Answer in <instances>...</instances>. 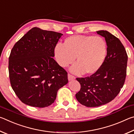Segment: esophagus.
I'll list each match as a JSON object with an SVG mask.
<instances>
[{"label":"esophagus","instance_id":"obj_1","mask_svg":"<svg viewBox=\"0 0 134 134\" xmlns=\"http://www.w3.org/2000/svg\"><path fill=\"white\" fill-rule=\"evenodd\" d=\"M76 79L75 77L73 76H72L71 74H68V79H69V81L74 80V79Z\"/></svg>","mask_w":134,"mask_h":134}]
</instances>
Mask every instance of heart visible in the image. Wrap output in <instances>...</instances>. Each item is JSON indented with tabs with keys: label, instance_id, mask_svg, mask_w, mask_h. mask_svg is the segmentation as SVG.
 I'll list each match as a JSON object with an SVG mask.
<instances>
[{
	"label": "heart",
	"instance_id": "1",
	"mask_svg": "<svg viewBox=\"0 0 134 134\" xmlns=\"http://www.w3.org/2000/svg\"><path fill=\"white\" fill-rule=\"evenodd\" d=\"M107 45L102 37L91 35H72L54 48V55L58 64L67 67L74 62L70 70L77 74H94L105 60Z\"/></svg>",
	"mask_w": 134,
	"mask_h": 134
}]
</instances>
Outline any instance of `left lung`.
I'll return each instance as SVG.
<instances>
[{
  "label": "left lung",
  "instance_id": "obj_1",
  "mask_svg": "<svg viewBox=\"0 0 134 134\" xmlns=\"http://www.w3.org/2000/svg\"><path fill=\"white\" fill-rule=\"evenodd\" d=\"M105 38L107 55L102 65L94 74L77 78L81 88L76 97L86 107H98L114 99L121 91L126 76L128 55L118 38L107 31H97Z\"/></svg>",
  "mask_w": 134,
  "mask_h": 134
}]
</instances>
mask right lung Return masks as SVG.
<instances>
[{"label": "right lung", "mask_w": 134, "mask_h": 134, "mask_svg": "<svg viewBox=\"0 0 134 134\" xmlns=\"http://www.w3.org/2000/svg\"><path fill=\"white\" fill-rule=\"evenodd\" d=\"M62 35L34 27L12 48L9 58L10 85L26 105H51L58 90L68 83L67 71L53 58L54 48Z\"/></svg>", "instance_id": "1"}]
</instances>
